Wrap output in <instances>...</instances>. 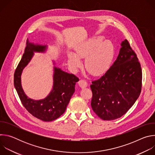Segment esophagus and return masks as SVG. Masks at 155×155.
I'll return each instance as SVG.
<instances>
[{
  "mask_svg": "<svg viewBox=\"0 0 155 155\" xmlns=\"http://www.w3.org/2000/svg\"><path fill=\"white\" fill-rule=\"evenodd\" d=\"M78 84H79V86L83 88V87H86L87 86V81L85 80H82L81 79V80H79Z\"/></svg>",
  "mask_w": 155,
  "mask_h": 155,
  "instance_id": "1",
  "label": "esophagus"
}]
</instances>
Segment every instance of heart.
Instances as JSON below:
<instances>
[{
    "label": "heart",
    "instance_id": "obj_1",
    "mask_svg": "<svg viewBox=\"0 0 155 155\" xmlns=\"http://www.w3.org/2000/svg\"><path fill=\"white\" fill-rule=\"evenodd\" d=\"M115 55L113 43L103 38L97 37L83 43L76 50V54L69 56L68 62L74 69L81 66V58H86L84 64L86 70L93 75L105 72L112 62Z\"/></svg>",
    "mask_w": 155,
    "mask_h": 155
}]
</instances>
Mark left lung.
Segmentation results:
<instances>
[{"mask_svg":"<svg viewBox=\"0 0 155 155\" xmlns=\"http://www.w3.org/2000/svg\"><path fill=\"white\" fill-rule=\"evenodd\" d=\"M142 80V69L137 54L125 40L113 65L90 85L93 110L103 120L121 117L139 97Z\"/></svg>","mask_w":155,"mask_h":155,"instance_id":"8db88e82","label":"left lung"}]
</instances>
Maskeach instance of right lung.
<instances>
[{"instance_id":"right-lung-1","label":"right lung","mask_w":155,"mask_h":155,"mask_svg":"<svg viewBox=\"0 0 155 155\" xmlns=\"http://www.w3.org/2000/svg\"><path fill=\"white\" fill-rule=\"evenodd\" d=\"M45 46L35 45L27 40L25 53L14 74V85L20 101L34 117L43 121H53L65 111L70 99L75 91V85L79 79L74 74L62 71L54 68L53 88L50 94L44 99L34 101L28 98L21 84V74L31 60L34 51H43Z\"/></svg>"}]
</instances>
